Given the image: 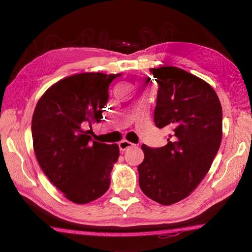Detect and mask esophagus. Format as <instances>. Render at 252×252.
<instances>
[{"instance_id": "obj_1", "label": "esophagus", "mask_w": 252, "mask_h": 252, "mask_svg": "<svg viewBox=\"0 0 252 252\" xmlns=\"http://www.w3.org/2000/svg\"><path fill=\"white\" fill-rule=\"evenodd\" d=\"M132 146H133V144L130 143L129 141H126V140H123V141H121L119 143V147H120L121 151H125V150H127L128 148H130Z\"/></svg>"}]
</instances>
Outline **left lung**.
<instances>
[{
    "label": "left lung",
    "mask_w": 252,
    "mask_h": 252,
    "mask_svg": "<svg viewBox=\"0 0 252 252\" xmlns=\"http://www.w3.org/2000/svg\"><path fill=\"white\" fill-rule=\"evenodd\" d=\"M158 84L155 123L171 131L167 145H142L139 184L149 199L162 205L189 196L209 171L223 134V111L207 82L181 68H151Z\"/></svg>",
    "instance_id": "left-lung-1"
}]
</instances>
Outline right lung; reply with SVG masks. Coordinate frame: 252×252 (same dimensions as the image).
<instances>
[{
	"mask_svg": "<svg viewBox=\"0 0 252 252\" xmlns=\"http://www.w3.org/2000/svg\"><path fill=\"white\" fill-rule=\"evenodd\" d=\"M117 77L72 74L50 86L35 106L32 132L37 162L52 184L75 204L98 199L110 186L119 146L94 141L83 127L100 123L109 85Z\"/></svg>",
	"mask_w": 252,
	"mask_h": 252,
	"instance_id": "1",
	"label": "right lung"
}]
</instances>
